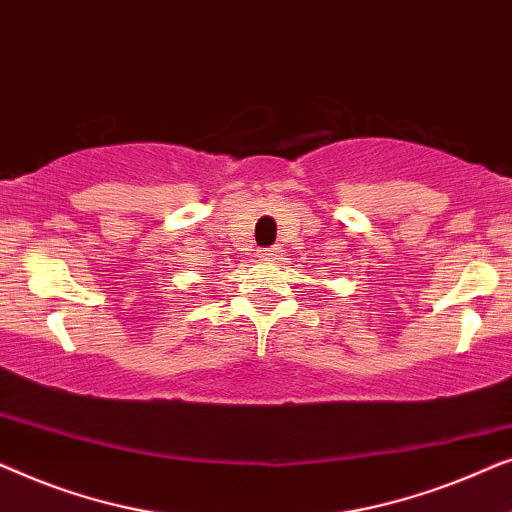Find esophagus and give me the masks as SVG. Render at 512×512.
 <instances>
[{
	"mask_svg": "<svg viewBox=\"0 0 512 512\" xmlns=\"http://www.w3.org/2000/svg\"><path fill=\"white\" fill-rule=\"evenodd\" d=\"M279 251H282V249H279V244H275V247H268V249H263V258H268V261H275V258L279 256Z\"/></svg>",
	"mask_w": 512,
	"mask_h": 512,
	"instance_id": "34e87169",
	"label": "esophagus"
}]
</instances>
